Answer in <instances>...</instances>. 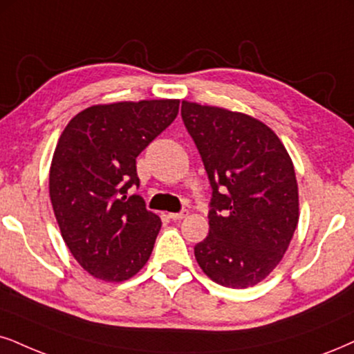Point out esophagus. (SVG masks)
I'll return each instance as SVG.
<instances>
[{
    "label": "esophagus",
    "instance_id": "esophagus-1",
    "mask_svg": "<svg viewBox=\"0 0 354 354\" xmlns=\"http://www.w3.org/2000/svg\"><path fill=\"white\" fill-rule=\"evenodd\" d=\"M187 216H189V210H187V208H184V210L178 212V213H170V215H169V218H172L174 221L184 220V218H187Z\"/></svg>",
    "mask_w": 354,
    "mask_h": 354
}]
</instances>
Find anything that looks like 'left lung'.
I'll return each instance as SVG.
<instances>
[{"instance_id": "left-lung-1", "label": "left lung", "mask_w": 354, "mask_h": 354, "mask_svg": "<svg viewBox=\"0 0 354 354\" xmlns=\"http://www.w3.org/2000/svg\"><path fill=\"white\" fill-rule=\"evenodd\" d=\"M182 120L213 190L210 231L195 259L220 286H256L281 263L299 223L289 152L269 126L244 113L182 102Z\"/></svg>"}]
</instances>
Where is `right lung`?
I'll use <instances>...</instances> for the list:
<instances>
[{
    "label": "right lung",
    "mask_w": 354,
    "mask_h": 354,
    "mask_svg": "<svg viewBox=\"0 0 354 354\" xmlns=\"http://www.w3.org/2000/svg\"><path fill=\"white\" fill-rule=\"evenodd\" d=\"M178 100L95 104L68 121L54 151L49 195L77 263L93 277L123 282L149 259L160 218L139 195L136 157L176 120Z\"/></svg>",
    "instance_id": "1"
}]
</instances>
